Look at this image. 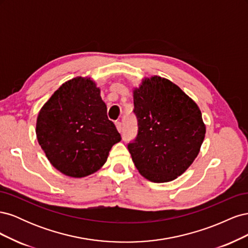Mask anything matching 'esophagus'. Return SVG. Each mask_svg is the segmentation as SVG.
<instances>
[{"label": "esophagus", "instance_id": "1", "mask_svg": "<svg viewBox=\"0 0 248 248\" xmlns=\"http://www.w3.org/2000/svg\"><path fill=\"white\" fill-rule=\"evenodd\" d=\"M115 124H116V126H117V129H118V131H119V132H121V131L123 130V126H122V123L120 122V121H117Z\"/></svg>", "mask_w": 248, "mask_h": 248}]
</instances>
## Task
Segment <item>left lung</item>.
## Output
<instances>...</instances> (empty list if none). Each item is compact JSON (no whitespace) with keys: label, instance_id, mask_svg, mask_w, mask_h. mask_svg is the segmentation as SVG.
Listing matches in <instances>:
<instances>
[{"label":"left lung","instance_id":"obj_1","mask_svg":"<svg viewBox=\"0 0 248 248\" xmlns=\"http://www.w3.org/2000/svg\"><path fill=\"white\" fill-rule=\"evenodd\" d=\"M138 133L127 144L140 175L169 182L196 159L205 138L199 107L171 81L154 77L133 92Z\"/></svg>","mask_w":248,"mask_h":248}]
</instances>
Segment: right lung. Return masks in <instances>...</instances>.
Returning <instances> with one entry per match:
<instances>
[{
    "mask_svg": "<svg viewBox=\"0 0 248 248\" xmlns=\"http://www.w3.org/2000/svg\"><path fill=\"white\" fill-rule=\"evenodd\" d=\"M36 134L52 166L74 178L99 170L121 140L100 90L81 78L66 81L51 95L39 111Z\"/></svg>",
    "mask_w": 248,
    "mask_h": 248,
    "instance_id": "1",
    "label": "right lung"
}]
</instances>
